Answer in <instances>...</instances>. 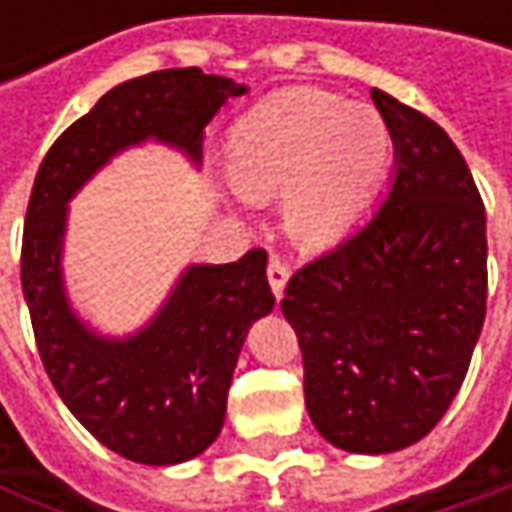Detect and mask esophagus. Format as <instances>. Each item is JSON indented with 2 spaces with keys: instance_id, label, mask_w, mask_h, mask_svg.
<instances>
[{
  "instance_id": "esophagus-1",
  "label": "esophagus",
  "mask_w": 512,
  "mask_h": 512,
  "mask_svg": "<svg viewBox=\"0 0 512 512\" xmlns=\"http://www.w3.org/2000/svg\"><path fill=\"white\" fill-rule=\"evenodd\" d=\"M266 278H269V287H272L275 299H281L284 296V287H287V278H290V269L278 257H272L269 266H266Z\"/></svg>"
}]
</instances>
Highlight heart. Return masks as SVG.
Returning <instances> with one entry per match:
<instances>
[{"label":"heart","mask_w":512,"mask_h":512,"mask_svg":"<svg viewBox=\"0 0 512 512\" xmlns=\"http://www.w3.org/2000/svg\"><path fill=\"white\" fill-rule=\"evenodd\" d=\"M391 156L385 118L320 88H284L255 103L228 136V174L246 201L281 195V222L302 252L350 237Z\"/></svg>","instance_id":"1"}]
</instances>
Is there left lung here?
<instances>
[{
  "instance_id": "1",
  "label": "left lung",
  "mask_w": 512,
  "mask_h": 512,
  "mask_svg": "<svg viewBox=\"0 0 512 512\" xmlns=\"http://www.w3.org/2000/svg\"><path fill=\"white\" fill-rule=\"evenodd\" d=\"M394 142L376 216L287 281L317 433L350 454L421 442L457 397L486 317V213L451 136L370 91Z\"/></svg>"
}]
</instances>
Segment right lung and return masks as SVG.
<instances>
[{"instance_id":"obj_1","label":"right lung","mask_w":512,"mask_h":512,"mask_svg":"<svg viewBox=\"0 0 512 512\" xmlns=\"http://www.w3.org/2000/svg\"><path fill=\"white\" fill-rule=\"evenodd\" d=\"M246 91L198 67L121 82L55 139L32 186L20 278L41 361L76 421L109 451L142 465L192 460L222 433L246 335L275 305L266 252L189 263L142 329L112 338L82 320L67 296L70 201L115 156L145 142L198 168L204 127Z\"/></svg>"}]
</instances>
